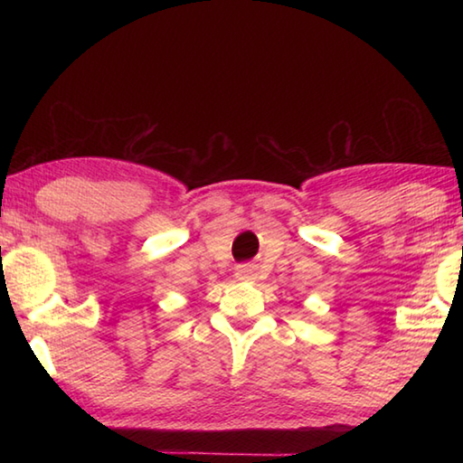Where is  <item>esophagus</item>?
Segmentation results:
<instances>
[{
    "mask_svg": "<svg viewBox=\"0 0 463 463\" xmlns=\"http://www.w3.org/2000/svg\"><path fill=\"white\" fill-rule=\"evenodd\" d=\"M234 276H237L239 279H257V276H260V273H257V268L255 265H250V263H242V265H237V269H234Z\"/></svg>",
    "mask_w": 463,
    "mask_h": 463,
    "instance_id": "34e87169",
    "label": "esophagus"
}]
</instances>
